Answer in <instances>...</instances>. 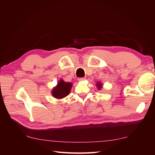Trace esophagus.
I'll return each instance as SVG.
<instances>
[{"label": "esophagus", "instance_id": "34e87169", "mask_svg": "<svg viewBox=\"0 0 155 155\" xmlns=\"http://www.w3.org/2000/svg\"><path fill=\"white\" fill-rule=\"evenodd\" d=\"M85 79V78H78V80L79 81H84Z\"/></svg>", "mask_w": 155, "mask_h": 155}]
</instances>
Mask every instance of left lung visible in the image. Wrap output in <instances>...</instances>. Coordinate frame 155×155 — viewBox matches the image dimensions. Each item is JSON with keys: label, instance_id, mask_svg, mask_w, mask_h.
I'll use <instances>...</instances> for the list:
<instances>
[{"label": "left lung", "instance_id": "obj_1", "mask_svg": "<svg viewBox=\"0 0 155 155\" xmlns=\"http://www.w3.org/2000/svg\"><path fill=\"white\" fill-rule=\"evenodd\" d=\"M96 85H97V88L99 89V90H100V89L102 88V84L101 83H100V82L97 83Z\"/></svg>", "mask_w": 155, "mask_h": 155}]
</instances>
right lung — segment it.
<instances>
[{
	"label": "right lung",
	"instance_id": "1",
	"mask_svg": "<svg viewBox=\"0 0 155 155\" xmlns=\"http://www.w3.org/2000/svg\"><path fill=\"white\" fill-rule=\"evenodd\" d=\"M72 86V85L71 83L65 82L63 79H61L58 82L57 86L53 88L51 91V94L55 98L61 99L69 94Z\"/></svg>",
	"mask_w": 155,
	"mask_h": 155
}]
</instances>
